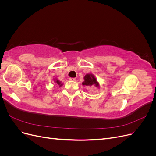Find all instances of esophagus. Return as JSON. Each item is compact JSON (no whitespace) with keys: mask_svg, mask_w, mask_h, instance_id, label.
I'll list each match as a JSON object with an SVG mask.
<instances>
[{"mask_svg":"<svg viewBox=\"0 0 156 156\" xmlns=\"http://www.w3.org/2000/svg\"><path fill=\"white\" fill-rule=\"evenodd\" d=\"M69 80L72 81H76V78H69Z\"/></svg>","mask_w":156,"mask_h":156,"instance_id":"esophagus-1","label":"esophagus"}]
</instances>
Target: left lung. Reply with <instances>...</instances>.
<instances>
[{"label": "left lung", "mask_w": 156, "mask_h": 156, "mask_svg": "<svg viewBox=\"0 0 156 156\" xmlns=\"http://www.w3.org/2000/svg\"><path fill=\"white\" fill-rule=\"evenodd\" d=\"M84 81L83 82V86H93L95 85L97 87H99V83L97 81L96 77L92 74H87L84 77Z\"/></svg>", "instance_id": "1"}]
</instances>
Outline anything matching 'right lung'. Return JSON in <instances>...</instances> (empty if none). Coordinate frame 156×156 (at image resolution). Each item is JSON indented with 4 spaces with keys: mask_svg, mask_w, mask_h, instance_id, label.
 Returning a JSON list of instances; mask_svg holds the SVG:
<instances>
[{
    "mask_svg": "<svg viewBox=\"0 0 156 156\" xmlns=\"http://www.w3.org/2000/svg\"><path fill=\"white\" fill-rule=\"evenodd\" d=\"M55 83H57L58 84V85L60 86V87H61V86H62V83H61V82L59 81V80H58V79H55Z\"/></svg>",
    "mask_w": 156,
    "mask_h": 156,
    "instance_id": "add662e5",
    "label": "right lung"
}]
</instances>
